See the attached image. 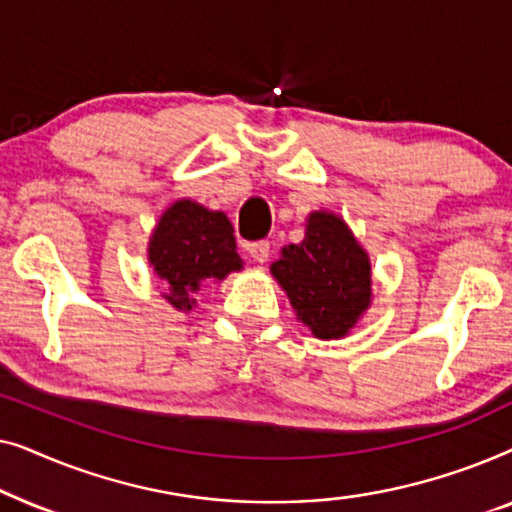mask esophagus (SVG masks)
I'll list each match as a JSON object with an SVG mask.
<instances>
[{
  "instance_id": "1",
  "label": "esophagus",
  "mask_w": 512,
  "mask_h": 512,
  "mask_svg": "<svg viewBox=\"0 0 512 512\" xmlns=\"http://www.w3.org/2000/svg\"><path fill=\"white\" fill-rule=\"evenodd\" d=\"M247 249H249V256L254 258L256 263H265V261H268V256H270V242H268V240L251 242Z\"/></svg>"
}]
</instances>
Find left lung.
I'll use <instances>...</instances> for the list:
<instances>
[{
  "mask_svg": "<svg viewBox=\"0 0 512 512\" xmlns=\"http://www.w3.org/2000/svg\"><path fill=\"white\" fill-rule=\"evenodd\" d=\"M296 317L321 340L345 338L368 310L370 258L347 223L331 212L307 216L305 240L270 265Z\"/></svg>",
  "mask_w": 512,
  "mask_h": 512,
  "instance_id": "obj_1",
  "label": "left lung"
}]
</instances>
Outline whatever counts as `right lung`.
Returning a JSON list of instances; mask_svg holds the SVG:
<instances>
[{"label": "right lung", "mask_w": 512, "mask_h": 512, "mask_svg": "<svg viewBox=\"0 0 512 512\" xmlns=\"http://www.w3.org/2000/svg\"><path fill=\"white\" fill-rule=\"evenodd\" d=\"M233 223L223 212L177 200L160 216L149 240V263L165 284V300L174 310L195 307V293L202 284L226 279L242 270L235 251Z\"/></svg>", "instance_id": "obj_1"}]
</instances>
